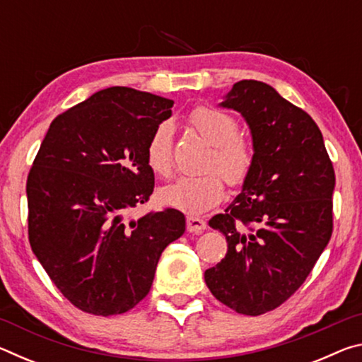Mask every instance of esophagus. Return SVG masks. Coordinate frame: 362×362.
I'll use <instances>...</instances> for the list:
<instances>
[{
  "instance_id": "34e87169",
  "label": "esophagus",
  "mask_w": 362,
  "mask_h": 362,
  "mask_svg": "<svg viewBox=\"0 0 362 362\" xmlns=\"http://www.w3.org/2000/svg\"><path fill=\"white\" fill-rule=\"evenodd\" d=\"M207 223L204 222L203 218H198V217H187V230L189 233H203L206 230Z\"/></svg>"
}]
</instances>
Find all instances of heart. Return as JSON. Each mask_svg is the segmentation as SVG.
Instances as JSON below:
<instances>
[{"label":"heart","mask_w":362,"mask_h":362,"mask_svg":"<svg viewBox=\"0 0 362 362\" xmlns=\"http://www.w3.org/2000/svg\"><path fill=\"white\" fill-rule=\"evenodd\" d=\"M189 124L214 146L207 170L201 177H180L161 189V199L168 206L189 216H199L216 207L225 196V182L238 188L247 182L254 169L255 151L241 134L240 121L223 110L199 105L188 116ZM146 163L153 173L169 177L174 168V129L168 121L155 127L146 144ZM222 173L224 177L216 174Z\"/></svg>","instance_id":"heart-1"}]
</instances>
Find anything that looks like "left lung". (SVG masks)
<instances>
[{
	"mask_svg": "<svg viewBox=\"0 0 362 362\" xmlns=\"http://www.w3.org/2000/svg\"><path fill=\"white\" fill-rule=\"evenodd\" d=\"M222 107L246 118L255 163L238 198L209 220L228 250L204 279L218 302L259 316L289 300L326 249L335 173L313 118L269 84L238 81Z\"/></svg>",
	"mask_w": 362,
	"mask_h": 362,
	"instance_id": "8db88e82",
	"label": "left lung"
}]
</instances>
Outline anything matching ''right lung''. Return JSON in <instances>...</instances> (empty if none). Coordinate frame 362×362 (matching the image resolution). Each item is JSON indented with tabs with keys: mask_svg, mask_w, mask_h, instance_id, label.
<instances>
[{
	"mask_svg": "<svg viewBox=\"0 0 362 362\" xmlns=\"http://www.w3.org/2000/svg\"><path fill=\"white\" fill-rule=\"evenodd\" d=\"M174 102L132 88L99 90L49 126L27 179L28 240L71 305L121 315L148 296L163 250L185 231L177 209L127 214L150 199L146 144Z\"/></svg>",
	"mask_w": 362,
	"mask_h": 362,
	"instance_id": "right-lung-1",
	"label": "right lung"
}]
</instances>
